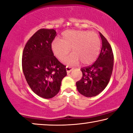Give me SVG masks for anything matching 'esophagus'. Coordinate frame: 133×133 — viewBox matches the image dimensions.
I'll return each instance as SVG.
<instances>
[{
  "mask_svg": "<svg viewBox=\"0 0 133 133\" xmlns=\"http://www.w3.org/2000/svg\"><path fill=\"white\" fill-rule=\"evenodd\" d=\"M66 72H67V74H69V73H70L72 70V67H71L70 66H66Z\"/></svg>",
  "mask_w": 133,
  "mask_h": 133,
  "instance_id": "esophagus-1",
  "label": "esophagus"
}]
</instances>
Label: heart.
<instances>
[{"label": "heart", "instance_id": "obj_1", "mask_svg": "<svg viewBox=\"0 0 133 133\" xmlns=\"http://www.w3.org/2000/svg\"><path fill=\"white\" fill-rule=\"evenodd\" d=\"M101 43L95 32L69 30L63 32L61 39L52 41L51 49L54 55L62 60L68 55L70 48L74 53L66 58L64 63L74 64L80 61L83 64H89L96 60L99 54Z\"/></svg>", "mask_w": 133, "mask_h": 133}]
</instances>
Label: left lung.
<instances>
[{"label":"left lung","instance_id":"8db88e82","mask_svg":"<svg viewBox=\"0 0 133 133\" xmlns=\"http://www.w3.org/2000/svg\"><path fill=\"white\" fill-rule=\"evenodd\" d=\"M102 48L96 61L91 66L81 68L83 77L76 85L79 93L85 97L99 94L107 87L113 68L114 57L111 46L101 33Z\"/></svg>","mask_w":133,"mask_h":133}]
</instances>
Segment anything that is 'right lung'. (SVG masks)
<instances>
[{
  "label": "right lung",
  "instance_id": "right-lung-1",
  "mask_svg": "<svg viewBox=\"0 0 133 133\" xmlns=\"http://www.w3.org/2000/svg\"><path fill=\"white\" fill-rule=\"evenodd\" d=\"M57 35L53 29H41L28 41L22 55V69L32 90L43 98H53L59 92L62 79L67 75L51 49Z\"/></svg>",
  "mask_w": 133,
  "mask_h": 133
}]
</instances>
